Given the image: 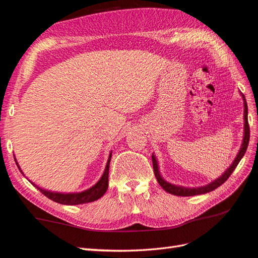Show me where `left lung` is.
<instances>
[{
    "instance_id": "8db88e82",
    "label": "left lung",
    "mask_w": 258,
    "mask_h": 258,
    "mask_svg": "<svg viewBox=\"0 0 258 258\" xmlns=\"http://www.w3.org/2000/svg\"><path fill=\"white\" fill-rule=\"evenodd\" d=\"M242 100H243V106H244V113H243V119H244V124H243V140H242V144L240 146V150L236 156V158L233 159L231 165L226 169L225 172L218 176L217 178L213 179L212 182L204 185V186H199V187H185V186H181V185H175L170 183L168 181H166L165 178L162 177L160 170H159V165H158V160L156 158V156L153 154L152 155V160H153V168H154V173L156 178L159 183V185L165 189L167 192L175 195V196H183V197H188V196H197V195H202V194H207L212 191L214 189H216L217 187H220L224 182L227 181V178L230 176V174L233 172V170L236 169V167L238 166V163L240 162V160L243 157L246 148L248 145V141H249V128H248V122H247V105H246V101L244 98V95L240 93Z\"/></svg>"
}]
</instances>
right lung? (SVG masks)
Here are the masks:
<instances>
[{
  "mask_svg": "<svg viewBox=\"0 0 258 258\" xmlns=\"http://www.w3.org/2000/svg\"><path fill=\"white\" fill-rule=\"evenodd\" d=\"M111 158H112V152L108 155L107 158V162L105 169L103 171L102 176L100 177L99 181L91 186L90 188L83 190L81 192H58V191H51L48 189H44L42 187L37 186L36 184H34L33 182H31L30 179L29 181L31 182L35 188H37L40 190L43 195H45L46 197L49 198L50 200L58 202L60 205H67V206H75V205H83V204H88V202H92L96 201L99 198H101L105 194V191L107 190L108 187V169H110V162H111ZM15 161H16V165L19 168L20 172L23 174L22 170L20 169L17 159L15 157ZM25 176V174H23Z\"/></svg>",
  "mask_w": 258,
  "mask_h": 258,
  "instance_id": "add662e5",
  "label": "right lung"
}]
</instances>
